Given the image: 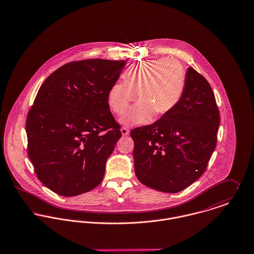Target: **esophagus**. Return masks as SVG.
Segmentation results:
<instances>
[{
    "label": "esophagus",
    "instance_id": "34e87169",
    "mask_svg": "<svg viewBox=\"0 0 254 254\" xmlns=\"http://www.w3.org/2000/svg\"><path fill=\"white\" fill-rule=\"evenodd\" d=\"M121 132H122V134L125 136V135H128L129 130H128V128H127V127H122V128H121Z\"/></svg>",
    "mask_w": 254,
    "mask_h": 254
}]
</instances>
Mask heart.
Instances as JSON below:
<instances>
[{
    "instance_id": "b5f03b06",
    "label": "heart",
    "mask_w": 254,
    "mask_h": 254,
    "mask_svg": "<svg viewBox=\"0 0 254 254\" xmlns=\"http://www.w3.org/2000/svg\"><path fill=\"white\" fill-rule=\"evenodd\" d=\"M126 82L115 83L108 91V104L114 113L123 116L137 96L139 101L121 120L126 126L145 125L154 114L160 118L179 103L185 88V71L176 59L143 61L126 74Z\"/></svg>"
}]
</instances>
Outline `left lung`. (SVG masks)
<instances>
[{
    "instance_id": "8db88e82",
    "label": "left lung",
    "mask_w": 254,
    "mask_h": 254,
    "mask_svg": "<svg viewBox=\"0 0 254 254\" xmlns=\"http://www.w3.org/2000/svg\"><path fill=\"white\" fill-rule=\"evenodd\" d=\"M185 77L177 106L130 132L137 179L165 193L180 192L198 179L217 140L220 115L211 86L192 67Z\"/></svg>"
}]
</instances>
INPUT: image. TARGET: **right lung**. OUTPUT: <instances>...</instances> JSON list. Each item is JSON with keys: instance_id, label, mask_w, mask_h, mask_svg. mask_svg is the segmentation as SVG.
<instances>
[{"instance_id": "add662e5", "label": "right lung", "mask_w": 254, "mask_h": 254, "mask_svg": "<svg viewBox=\"0 0 254 254\" xmlns=\"http://www.w3.org/2000/svg\"><path fill=\"white\" fill-rule=\"evenodd\" d=\"M126 60L67 63L41 85L26 120L28 156L39 180L64 197L98 186L122 136L108 91Z\"/></svg>"}]
</instances>
